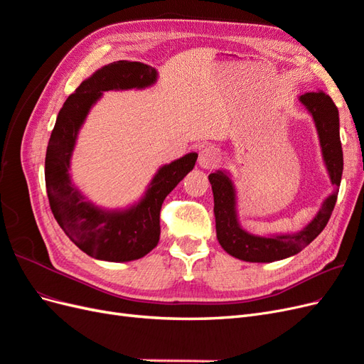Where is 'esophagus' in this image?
Returning <instances> with one entry per match:
<instances>
[{
  "instance_id": "esophagus-1",
  "label": "esophagus",
  "mask_w": 364,
  "mask_h": 364,
  "mask_svg": "<svg viewBox=\"0 0 364 364\" xmlns=\"http://www.w3.org/2000/svg\"><path fill=\"white\" fill-rule=\"evenodd\" d=\"M218 159V151L214 147L206 146L199 151V165L202 168H213L214 165H217Z\"/></svg>"
}]
</instances>
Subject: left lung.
I'll list each match as a JSON object with an SVG mask.
<instances>
[{"label": "left lung", "instance_id": "left-lung-1", "mask_svg": "<svg viewBox=\"0 0 364 364\" xmlns=\"http://www.w3.org/2000/svg\"><path fill=\"white\" fill-rule=\"evenodd\" d=\"M301 103L311 114L321 141L326 170L336 191L323 202L316 217L297 234L259 237L246 232L240 226L235 208V188L225 171L208 176L214 193V214L217 240L229 255L249 262H272L299 253L325 229L337 202L338 186L343 173V151L338 132V111L325 92H305Z\"/></svg>", "mask_w": 364, "mask_h": 364}]
</instances>
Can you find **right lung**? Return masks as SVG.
Returning a JSON list of instances; mask_svg holds the SVG:
<instances>
[{
    "instance_id": "right-lung-1",
    "label": "right lung",
    "mask_w": 364,
    "mask_h": 364,
    "mask_svg": "<svg viewBox=\"0 0 364 364\" xmlns=\"http://www.w3.org/2000/svg\"><path fill=\"white\" fill-rule=\"evenodd\" d=\"M156 77L155 68L141 62L118 60L106 65L67 98L51 132L46 155V186L51 213L73 243L92 258L124 262L142 258L155 249L165 197L194 168L197 161V153H188L164 165L151 179L144 197L123 211H106L86 202L71 183V155L91 106L105 91L141 90L155 83Z\"/></svg>"
}]
</instances>
